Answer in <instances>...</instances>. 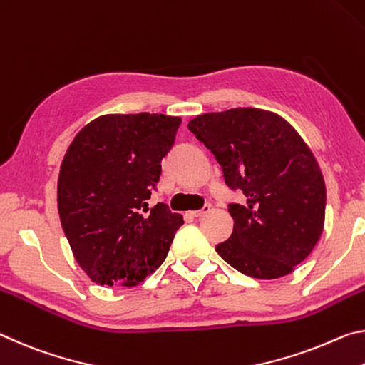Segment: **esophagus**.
I'll use <instances>...</instances> for the list:
<instances>
[{"mask_svg":"<svg viewBox=\"0 0 365 365\" xmlns=\"http://www.w3.org/2000/svg\"><path fill=\"white\" fill-rule=\"evenodd\" d=\"M212 210V205L210 204H207V205H204L200 208V210H194V212H189V215L190 217H195V218H199V217H202V215H205V213H208Z\"/></svg>","mask_w":365,"mask_h":365,"instance_id":"obj_1","label":"esophagus"}]
</instances>
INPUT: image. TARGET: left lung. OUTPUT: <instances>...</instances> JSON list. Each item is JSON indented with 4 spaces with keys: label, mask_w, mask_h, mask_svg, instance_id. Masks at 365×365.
<instances>
[{
    "label": "left lung",
    "mask_w": 365,
    "mask_h": 365,
    "mask_svg": "<svg viewBox=\"0 0 365 365\" xmlns=\"http://www.w3.org/2000/svg\"><path fill=\"white\" fill-rule=\"evenodd\" d=\"M187 126L213 152L226 184L247 197L246 205H230L235 226L217 246L220 257L259 279L294 272L319 242L327 204L319 161L299 133L260 108L205 113Z\"/></svg>",
    "instance_id": "obj_1"
}]
</instances>
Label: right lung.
<instances>
[{"instance_id": "right-lung-1", "label": "right lung", "mask_w": 365, "mask_h": 365, "mask_svg": "<svg viewBox=\"0 0 365 365\" xmlns=\"http://www.w3.org/2000/svg\"><path fill=\"white\" fill-rule=\"evenodd\" d=\"M181 118L103 115L86 124L59 166L58 213L77 264L93 283L133 288L168 255L182 215L147 200Z\"/></svg>"}]
</instances>
